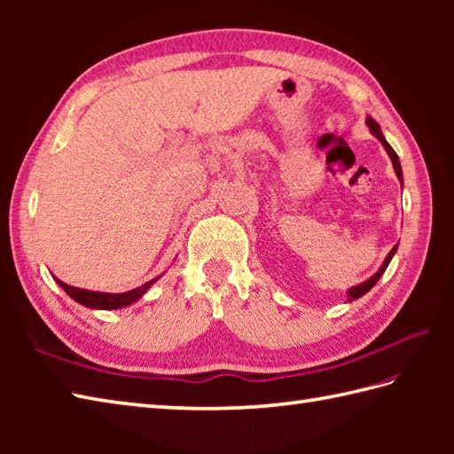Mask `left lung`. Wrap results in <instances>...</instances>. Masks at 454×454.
Here are the masks:
<instances>
[{
	"mask_svg": "<svg viewBox=\"0 0 454 454\" xmlns=\"http://www.w3.org/2000/svg\"><path fill=\"white\" fill-rule=\"evenodd\" d=\"M366 127H369L371 129V132L374 134V137L376 138H379L380 140V144H382V146L384 148H387V152H388V156H390V160H392V166H394V171H396V176H398V179H400V183H402V166H400V160H398V153L396 152H394L392 150V146H390V144L387 142V140H384V137H382V132H380V127H379V124H376V121L374 119H366ZM396 249H398V244L396 246H394L392 247V252L387 255V259H384V263L380 265V269H379V271H376L371 278H369V281H364V283H361V285H356V286H353V288H349V302L351 301H355V298H361L363 294H366V293H369L371 291V288L376 285V283H379V278L382 277V273L384 271H387V267H388V263H390V259L394 257V254H396Z\"/></svg>",
	"mask_w": 454,
	"mask_h": 454,
	"instance_id": "left-lung-1",
	"label": "left lung"
}]
</instances>
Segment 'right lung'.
Masks as SVG:
<instances>
[{
	"mask_svg": "<svg viewBox=\"0 0 454 454\" xmlns=\"http://www.w3.org/2000/svg\"><path fill=\"white\" fill-rule=\"evenodd\" d=\"M56 283L60 285L64 291L70 294L75 302H80L88 308H98V310H117V308H124L132 302H137L138 298L148 291V288L156 283V278L153 281L144 283L142 286L134 288V291L129 293H122V294H109V293H93V291H85V288H75L62 283L60 278H56Z\"/></svg>",
	"mask_w": 454,
	"mask_h": 454,
	"instance_id": "right-lung-1",
	"label": "right lung"
}]
</instances>
